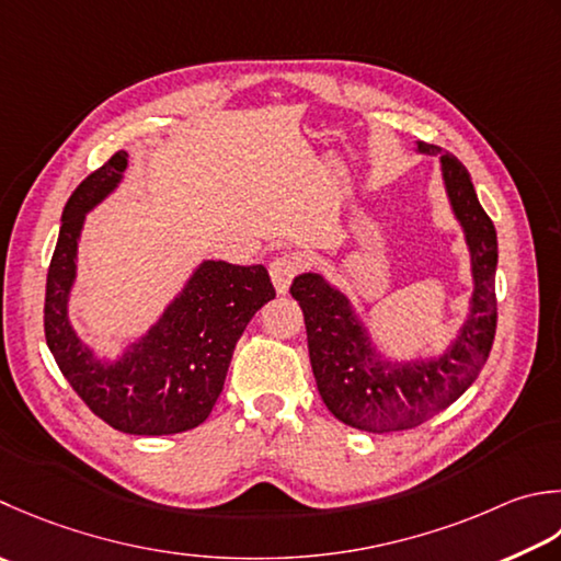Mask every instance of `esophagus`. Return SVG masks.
<instances>
[{
  "mask_svg": "<svg viewBox=\"0 0 561 561\" xmlns=\"http://www.w3.org/2000/svg\"><path fill=\"white\" fill-rule=\"evenodd\" d=\"M299 272H301V260H299V255H294V252H284V255L274 257L270 265V277H272V284H274V289H277V294H287L289 284L294 282V277Z\"/></svg>",
  "mask_w": 561,
  "mask_h": 561,
  "instance_id": "34e87169",
  "label": "esophagus"
}]
</instances>
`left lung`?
<instances>
[{
	"mask_svg": "<svg viewBox=\"0 0 561 561\" xmlns=\"http://www.w3.org/2000/svg\"><path fill=\"white\" fill-rule=\"evenodd\" d=\"M440 150L419 140L415 152ZM440 174L455 221L469 250L471 296L465 323L437 355L397 359L383 353L350 296L321 272L294 277L309 337L318 393L340 423L365 433L409 431L433 419L471 387L491 353L496 333V228L479 204L469 172L453 156L440 158Z\"/></svg>",
	"mask_w": 561,
	"mask_h": 561,
	"instance_id": "obj_1",
	"label": "left lung"
}]
</instances>
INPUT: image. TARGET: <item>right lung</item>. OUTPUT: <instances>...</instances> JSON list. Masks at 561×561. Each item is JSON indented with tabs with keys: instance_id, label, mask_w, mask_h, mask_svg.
Masks as SVG:
<instances>
[{
	"instance_id": "obj_1",
	"label": "right lung",
	"mask_w": 561,
	"mask_h": 561,
	"mask_svg": "<svg viewBox=\"0 0 561 561\" xmlns=\"http://www.w3.org/2000/svg\"><path fill=\"white\" fill-rule=\"evenodd\" d=\"M126 168L128 152L118 150L62 208L46 282V340L62 377L104 423L130 435H174L208 419L236 343L274 287L262 265L202 260L146 333L116 355H99L70 321L77 248L87 214L118 190Z\"/></svg>"
}]
</instances>
